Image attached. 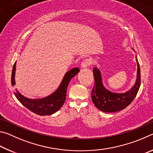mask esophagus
I'll list each match as a JSON object with an SVG mask.
<instances>
[{
    "mask_svg": "<svg viewBox=\"0 0 153 153\" xmlns=\"http://www.w3.org/2000/svg\"><path fill=\"white\" fill-rule=\"evenodd\" d=\"M91 60L89 59H84V61H82V63L81 64V67L82 68H86V67H88L90 64H91Z\"/></svg>",
    "mask_w": 153,
    "mask_h": 153,
    "instance_id": "1",
    "label": "esophagus"
}]
</instances>
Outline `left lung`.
<instances>
[{
    "instance_id": "1",
    "label": "left lung",
    "mask_w": 153,
    "mask_h": 153,
    "mask_svg": "<svg viewBox=\"0 0 153 153\" xmlns=\"http://www.w3.org/2000/svg\"><path fill=\"white\" fill-rule=\"evenodd\" d=\"M137 79L134 86L124 93H115L106 89L102 84L100 71L97 67L93 69L94 86L92 90V100L95 107L106 113L123 110L133 101L140 86V69L138 60Z\"/></svg>"
}]
</instances>
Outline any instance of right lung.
Returning <instances> with one entry per match:
<instances>
[{
    "label": "right lung",
    "instance_id": "add662e5",
    "mask_svg": "<svg viewBox=\"0 0 153 153\" xmlns=\"http://www.w3.org/2000/svg\"><path fill=\"white\" fill-rule=\"evenodd\" d=\"M16 62L13 65L11 75V84L15 86V74ZM79 69L76 67L67 71L65 74L63 80L61 83L60 86L56 89L55 92L48 96V97L38 98V99H30L24 97L16 90L14 92L15 97L17 100L32 112L39 115H50L56 112L64 104L66 99L67 88L68 87L69 83L71 79L78 74Z\"/></svg>",
    "mask_w": 153,
    "mask_h": 153
}]
</instances>
